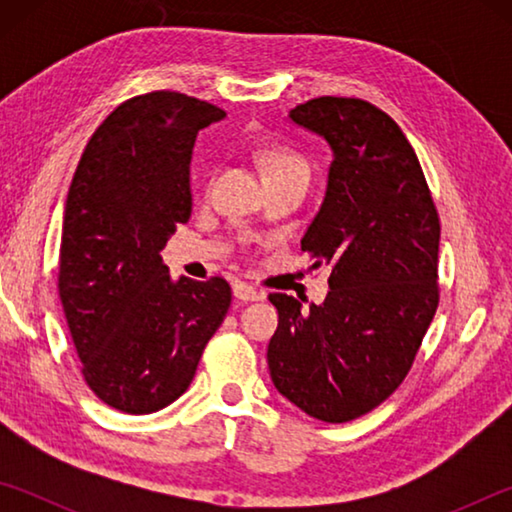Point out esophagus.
Listing matches in <instances>:
<instances>
[{
	"label": "esophagus",
	"mask_w": 512,
	"mask_h": 512,
	"mask_svg": "<svg viewBox=\"0 0 512 512\" xmlns=\"http://www.w3.org/2000/svg\"><path fill=\"white\" fill-rule=\"evenodd\" d=\"M232 291H235V298L244 300V302H255V300L266 298V293L262 289H257V287H253V284H246V282H237Z\"/></svg>",
	"instance_id": "34e87169"
}]
</instances>
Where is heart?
I'll use <instances>...</instances> for the list:
<instances>
[{
	"instance_id": "b5f03b06",
	"label": "heart",
	"mask_w": 512,
	"mask_h": 512,
	"mask_svg": "<svg viewBox=\"0 0 512 512\" xmlns=\"http://www.w3.org/2000/svg\"><path fill=\"white\" fill-rule=\"evenodd\" d=\"M255 158L259 162V167H262V173L266 180L298 176V173H302V176H309L307 160L302 158L298 151H293L291 146H284V144L257 146ZM210 180H212V176H207L205 185H210Z\"/></svg>"
}]
</instances>
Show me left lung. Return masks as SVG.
<instances>
[{
    "mask_svg": "<svg viewBox=\"0 0 512 512\" xmlns=\"http://www.w3.org/2000/svg\"><path fill=\"white\" fill-rule=\"evenodd\" d=\"M334 151L323 207L302 250L332 266L323 305L271 293L268 343L277 391L307 415L341 424L388 400L438 309L440 216L402 128L372 103L318 97L291 110Z\"/></svg>",
    "mask_w": 512,
    "mask_h": 512,
    "instance_id": "obj_1",
    "label": "left lung"
}]
</instances>
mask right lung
Wrapping results in <instances>:
<instances>
[{
	"instance_id": "right-lung-1",
	"label": "right lung",
	"mask_w": 512,
	"mask_h": 512,
	"mask_svg": "<svg viewBox=\"0 0 512 512\" xmlns=\"http://www.w3.org/2000/svg\"><path fill=\"white\" fill-rule=\"evenodd\" d=\"M223 115L176 90L137 94L101 121L69 185L58 296L85 384L121 413L178 400L230 309L223 277L171 282L160 257L192 216L196 135Z\"/></svg>"
}]
</instances>
